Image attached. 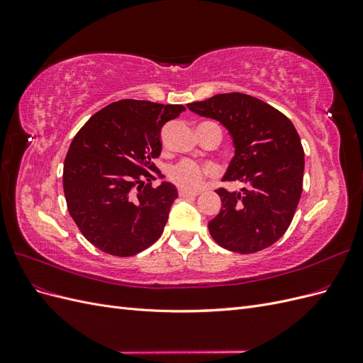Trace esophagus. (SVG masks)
I'll return each instance as SVG.
<instances>
[{
	"mask_svg": "<svg viewBox=\"0 0 363 363\" xmlns=\"http://www.w3.org/2000/svg\"><path fill=\"white\" fill-rule=\"evenodd\" d=\"M179 195L182 196V199H192V196H196V195H199V192H191V191L180 189V191H179Z\"/></svg>",
	"mask_w": 363,
	"mask_h": 363,
	"instance_id": "1",
	"label": "esophagus"
}]
</instances>
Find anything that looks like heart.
<instances>
[{
    "instance_id": "1",
    "label": "heart",
    "mask_w": 363,
    "mask_h": 363,
    "mask_svg": "<svg viewBox=\"0 0 363 363\" xmlns=\"http://www.w3.org/2000/svg\"><path fill=\"white\" fill-rule=\"evenodd\" d=\"M212 172L213 169L211 167H201L192 160H182L169 169V179L184 191H196Z\"/></svg>"
}]
</instances>
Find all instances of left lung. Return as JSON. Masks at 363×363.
Instances as JSON below:
<instances>
[{"mask_svg": "<svg viewBox=\"0 0 363 363\" xmlns=\"http://www.w3.org/2000/svg\"><path fill=\"white\" fill-rule=\"evenodd\" d=\"M192 112L221 123L233 138L235 157L219 188L221 211L208 223L218 245L251 255L271 247L292 223L303 191L304 151L298 133L277 108L247 94H219L188 104Z\"/></svg>", "mask_w": 363, "mask_h": 363, "instance_id": "left-lung-1", "label": "left lung"}]
</instances>
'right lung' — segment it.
Wrapping results in <instances>:
<instances>
[{"mask_svg": "<svg viewBox=\"0 0 363 363\" xmlns=\"http://www.w3.org/2000/svg\"><path fill=\"white\" fill-rule=\"evenodd\" d=\"M182 104L121 100L89 118L72 139L63 164V192L74 223L107 255L130 257L163 233L175 186L151 182L162 172V127Z\"/></svg>", "mask_w": 363, "mask_h": 363, "instance_id": "add662e5", "label": "right lung"}]
</instances>
